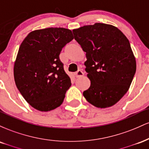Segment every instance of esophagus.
<instances>
[{"label": "esophagus", "instance_id": "obj_1", "mask_svg": "<svg viewBox=\"0 0 149 149\" xmlns=\"http://www.w3.org/2000/svg\"><path fill=\"white\" fill-rule=\"evenodd\" d=\"M75 75H76L77 78H78V77L83 76V75H84V73H83L81 70H78V71L76 72V73H75Z\"/></svg>", "mask_w": 149, "mask_h": 149}]
</instances>
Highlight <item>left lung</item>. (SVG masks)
<instances>
[{"label": "left lung", "mask_w": 149, "mask_h": 149, "mask_svg": "<svg viewBox=\"0 0 149 149\" xmlns=\"http://www.w3.org/2000/svg\"><path fill=\"white\" fill-rule=\"evenodd\" d=\"M86 52L85 71L91 81L83 96L104 109L117 103L129 90L136 72V60L127 37L117 27L95 23L73 30Z\"/></svg>", "instance_id": "obj_1"}]
</instances>
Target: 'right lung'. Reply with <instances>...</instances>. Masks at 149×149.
Masks as SVG:
<instances>
[{"mask_svg":"<svg viewBox=\"0 0 149 149\" xmlns=\"http://www.w3.org/2000/svg\"><path fill=\"white\" fill-rule=\"evenodd\" d=\"M73 39L71 30L47 28L31 32L22 42L15 62V81L34 109L49 111L62 104L71 82L59 54Z\"/></svg>","mask_w":149,"mask_h":149,"instance_id":"add662e5","label":"right lung"}]
</instances>
